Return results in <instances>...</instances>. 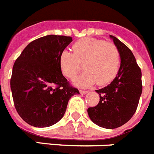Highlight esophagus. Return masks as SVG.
I'll return each instance as SVG.
<instances>
[{
    "mask_svg": "<svg viewBox=\"0 0 154 154\" xmlns=\"http://www.w3.org/2000/svg\"><path fill=\"white\" fill-rule=\"evenodd\" d=\"M88 92V91H85V90H80V93H81V95H85V94H87Z\"/></svg>",
    "mask_w": 154,
    "mask_h": 154,
    "instance_id": "1",
    "label": "esophagus"
}]
</instances>
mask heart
I'll list each match as a JSON object with an SVG mask.
<instances>
[{
  "instance_id": "heart-1",
  "label": "heart",
  "mask_w": 154,
  "mask_h": 154,
  "mask_svg": "<svg viewBox=\"0 0 154 154\" xmlns=\"http://www.w3.org/2000/svg\"><path fill=\"white\" fill-rule=\"evenodd\" d=\"M73 53L63 50L59 55V66L66 77L73 78L84 63L85 71L75 78L73 83L89 88L109 83L117 75L121 63L118 48L114 44L95 38H85L73 45Z\"/></svg>"
}]
</instances>
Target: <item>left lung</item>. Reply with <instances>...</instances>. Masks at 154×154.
I'll return each instance as SVG.
<instances>
[{
  "mask_svg": "<svg viewBox=\"0 0 154 154\" xmlns=\"http://www.w3.org/2000/svg\"><path fill=\"white\" fill-rule=\"evenodd\" d=\"M109 37L120 51L121 66L113 81L95 91L99 103L88 108V113L98 126L113 129L127 123L135 113L143 85L142 72L131 50L114 36Z\"/></svg>",
  "mask_w": 154,
  "mask_h": 154,
  "instance_id": "8db88e82",
  "label": "left lung"
}]
</instances>
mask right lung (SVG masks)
<instances>
[{
  "label": "right lung",
  "instance_id": "add662e5",
  "mask_svg": "<svg viewBox=\"0 0 154 154\" xmlns=\"http://www.w3.org/2000/svg\"><path fill=\"white\" fill-rule=\"evenodd\" d=\"M72 37L47 35L32 41L14 63L11 90L23 121L49 127L63 118L68 101L79 91L69 85L59 66V55Z\"/></svg>",
  "mask_w": 154,
  "mask_h": 154
}]
</instances>
